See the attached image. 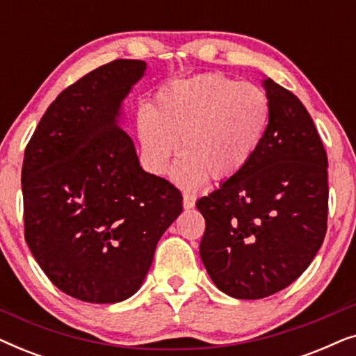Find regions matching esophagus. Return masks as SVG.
<instances>
[{
    "mask_svg": "<svg viewBox=\"0 0 356 356\" xmlns=\"http://www.w3.org/2000/svg\"><path fill=\"white\" fill-rule=\"evenodd\" d=\"M194 202H196V196H193V194H184L183 196V207L184 209H193Z\"/></svg>",
    "mask_w": 356,
    "mask_h": 356,
    "instance_id": "1",
    "label": "esophagus"
}]
</instances>
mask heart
Listing matches in <instances>:
<instances>
[{
  "label": "heart",
  "mask_w": 356,
  "mask_h": 356,
  "mask_svg": "<svg viewBox=\"0 0 356 356\" xmlns=\"http://www.w3.org/2000/svg\"><path fill=\"white\" fill-rule=\"evenodd\" d=\"M269 102L261 89L223 74L175 81L140 111L138 134L145 168L168 172L179 147L175 179L196 188L206 177L227 181L241 172L264 139Z\"/></svg>",
  "instance_id": "heart-1"
}]
</instances>
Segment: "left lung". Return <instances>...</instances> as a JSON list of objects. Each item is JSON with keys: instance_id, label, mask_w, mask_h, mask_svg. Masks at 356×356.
I'll use <instances>...</instances> for the list:
<instances>
[{"instance_id": "8db88e82", "label": "left lung", "mask_w": 356, "mask_h": 356, "mask_svg": "<svg viewBox=\"0 0 356 356\" xmlns=\"http://www.w3.org/2000/svg\"><path fill=\"white\" fill-rule=\"evenodd\" d=\"M269 124L251 162L196 202L206 218L199 246L218 290L259 300L308 269L327 230V155L305 105L262 79Z\"/></svg>"}]
</instances>
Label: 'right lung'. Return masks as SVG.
I'll return each mask as SVG.
<instances>
[{"label": "right lung", "mask_w": 356, "mask_h": 356, "mask_svg": "<svg viewBox=\"0 0 356 356\" xmlns=\"http://www.w3.org/2000/svg\"><path fill=\"white\" fill-rule=\"evenodd\" d=\"M145 70V61L115 60L74 82L48 106L24 154L27 245L58 289L87 303L133 296L183 211L181 193L144 172L120 126Z\"/></svg>", "instance_id": "1"}]
</instances>
